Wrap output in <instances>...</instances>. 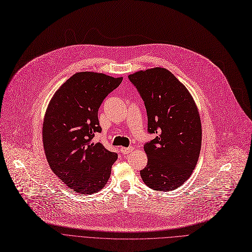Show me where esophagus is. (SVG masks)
<instances>
[{
    "instance_id": "obj_1",
    "label": "esophagus",
    "mask_w": 252,
    "mask_h": 252,
    "mask_svg": "<svg viewBox=\"0 0 252 252\" xmlns=\"http://www.w3.org/2000/svg\"><path fill=\"white\" fill-rule=\"evenodd\" d=\"M133 150H134V147H133V146H130V147H122V148H121V152H122L124 155L130 153Z\"/></svg>"
}]
</instances>
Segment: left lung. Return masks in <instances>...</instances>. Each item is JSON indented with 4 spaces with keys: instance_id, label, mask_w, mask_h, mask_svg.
Returning a JSON list of instances; mask_svg holds the SVG:
<instances>
[{
    "instance_id": "8db88e82",
    "label": "left lung",
    "mask_w": 252,
    "mask_h": 252,
    "mask_svg": "<svg viewBox=\"0 0 252 252\" xmlns=\"http://www.w3.org/2000/svg\"><path fill=\"white\" fill-rule=\"evenodd\" d=\"M128 78L144 100L148 131L156 134L144 145L148 162L141 178L153 190H176L190 178L200 154L202 128L196 103L163 67L140 70Z\"/></svg>"
}]
</instances>
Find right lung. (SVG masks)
Returning a JSON list of instances; mask_svg holds the SVG:
<instances>
[{
    "instance_id": "add662e5",
    "label": "right lung",
    "mask_w": 252,
    "mask_h": 252,
    "mask_svg": "<svg viewBox=\"0 0 252 252\" xmlns=\"http://www.w3.org/2000/svg\"><path fill=\"white\" fill-rule=\"evenodd\" d=\"M123 82L104 73L76 72L52 97L43 123L48 163L68 188L78 194L105 187L117 154L94 143L102 130L98 110L103 100Z\"/></svg>"
}]
</instances>
